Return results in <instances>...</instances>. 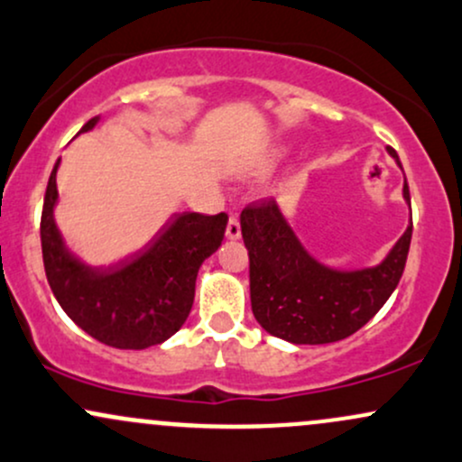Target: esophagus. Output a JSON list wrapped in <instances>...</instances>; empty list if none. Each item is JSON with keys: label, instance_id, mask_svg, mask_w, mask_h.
<instances>
[{"label": "esophagus", "instance_id": "34e87169", "mask_svg": "<svg viewBox=\"0 0 462 462\" xmlns=\"http://www.w3.org/2000/svg\"><path fill=\"white\" fill-rule=\"evenodd\" d=\"M226 236L227 238H238V236H241V221H238L236 215H230V219H227Z\"/></svg>", "mask_w": 462, "mask_h": 462}]
</instances>
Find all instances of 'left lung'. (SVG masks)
<instances>
[{
  "label": "left lung",
  "mask_w": 462,
  "mask_h": 462,
  "mask_svg": "<svg viewBox=\"0 0 462 462\" xmlns=\"http://www.w3.org/2000/svg\"><path fill=\"white\" fill-rule=\"evenodd\" d=\"M389 152L397 158L393 147ZM404 198L411 201L408 182ZM241 230L256 321L284 341L323 346L360 330L391 298L406 267L412 219L380 267L356 273L332 272L312 261L272 199L245 206Z\"/></svg>",
  "instance_id": "1"
}]
</instances>
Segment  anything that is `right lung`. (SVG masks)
Returning a JSON list of instances; mask_svg holds the SVG:
<instances>
[{"label":"right lung","mask_w":462,"mask_h":462,"mask_svg":"<svg viewBox=\"0 0 462 462\" xmlns=\"http://www.w3.org/2000/svg\"><path fill=\"white\" fill-rule=\"evenodd\" d=\"M93 116L82 130H91ZM56 169L47 182L41 247L47 282L58 304L104 346L145 349L167 341L187 321L199 264L224 241L227 215L184 213L164 226L145 252L110 269L84 267L62 247L51 219Z\"/></svg>","instance_id":"add662e5"}]
</instances>
